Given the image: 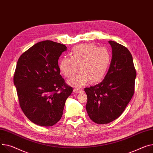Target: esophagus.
I'll return each instance as SVG.
<instances>
[{
	"label": "esophagus",
	"mask_w": 153,
	"mask_h": 153,
	"mask_svg": "<svg viewBox=\"0 0 153 153\" xmlns=\"http://www.w3.org/2000/svg\"><path fill=\"white\" fill-rule=\"evenodd\" d=\"M74 92H76V93H82L83 90L81 88H74Z\"/></svg>",
	"instance_id": "esophagus-1"
}]
</instances>
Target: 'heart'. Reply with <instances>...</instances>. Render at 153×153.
<instances>
[{
  "instance_id": "obj_1",
  "label": "heart",
  "mask_w": 153,
  "mask_h": 153,
  "mask_svg": "<svg viewBox=\"0 0 153 153\" xmlns=\"http://www.w3.org/2000/svg\"><path fill=\"white\" fill-rule=\"evenodd\" d=\"M71 57L64 56L60 60L59 68L66 77H71L78 71L80 73L68 80L69 85L81 87L89 81L95 83L104 77L111 62L109 50L98 47L94 44H83L74 47Z\"/></svg>"
}]
</instances>
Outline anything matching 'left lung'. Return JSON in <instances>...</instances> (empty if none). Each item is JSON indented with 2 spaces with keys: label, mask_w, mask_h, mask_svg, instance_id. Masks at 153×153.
Returning a JSON list of instances; mask_svg holds the SVG:
<instances>
[{
  "label": "left lung",
  "mask_w": 153,
  "mask_h": 153,
  "mask_svg": "<svg viewBox=\"0 0 153 153\" xmlns=\"http://www.w3.org/2000/svg\"><path fill=\"white\" fill-rule=\"evenodd\" d=\"M112 47L110 66L102 82L85 88L86 109L94 123L104 124L119 117L134 94L137 76L133 58L124 45L109 40Z\"/></svg>",
  "instance_id": "left-lung-1"
}]
</instances>
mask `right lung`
Returning a JSON list of instances; mask_svg holds the SVG:
<instances>
[{
  "label": "right lung",
  "mask_w": 153,
  "mask_h": 153,
  "mask_svg": "<svg viewBox=\"0 0 153 153\" xmlns=\"http://www.w3.org/2000/svg\"><path fill=\"white\" fill-rule=\"evenodd\" d=\"M67 47L51 40L34 44L19 58L13 82L19 106L35 124L52 126L63 115L73 92L61 76L58 59Z\"/></svg>",
  "instance_id": "obj_1"
}]
</instances>
